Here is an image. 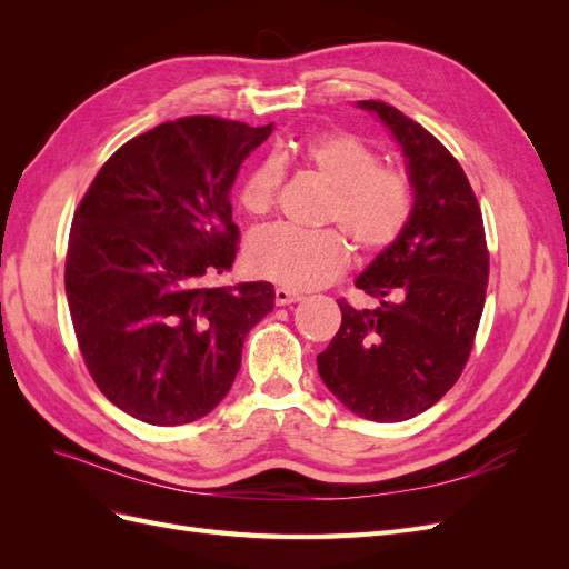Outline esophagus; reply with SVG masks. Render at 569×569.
Here are the masks:
<instances>
[{"label":"esophagus","mask_w":569,"mask_h":569,"mask_svg":"<svg viewBox=\"0 0 569 569\" xmlns=\"http://www.w3.org/2000/svg\"><path fill=\"white\" fill-rule=\"evenodd\" d=\"M301 299H303V295H299V291H291L287 287L274 289V303L278 306H289V303H297Z\"/></svg>","instance_id":"esophagus-1"}]
</instances>
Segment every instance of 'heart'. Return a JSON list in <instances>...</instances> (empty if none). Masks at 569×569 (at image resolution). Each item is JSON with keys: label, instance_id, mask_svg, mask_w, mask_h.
<instances>
[{"label": "heart", "instance_id": "heart-1", "mask_svg": "<svg viewBox=\"0 0 569 569\" xmlns=\"http://www.w3.org/2000/svg\"><path fill=\"white\" fill-rule=\"evenodd\" d=\"M289 159L332 187L325 222L342 232L291 226L258 230L247 244V263L258 278L289 289H313L349 268L351 244L358 253L377 256L408 230L416 213L410 176L403 168L380 163L377 151L349 130L313 132L258 161L239 192V203L249 216H266L278 203Z\"/></svg>", "mask_w": 569, "mask_h": 569}]
</instances>
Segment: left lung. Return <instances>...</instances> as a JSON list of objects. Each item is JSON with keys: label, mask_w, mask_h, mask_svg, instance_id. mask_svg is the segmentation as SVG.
Returning <instances> with one entry per match:
<instances>
[{"label": "left lung", "mask_w": 569, "mask_h": 569, "mask_svg": "<svg viewBox=\"0 0 569 569\" xmlns=\"http://www.w3.org/2000/svg\"><path fill=\"white\" fill-rule=\"evenodd\" d=\"M396 134L408 159L416 213L403 237L356 280L377 301L339 299L341 327L318 372L356 416L401 422L425 412L468 366L489 282L479 201L458 159L387 101H358Z\"/></svg>", "instance_id": "1"}]
</instances>
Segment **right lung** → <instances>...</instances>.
<instances>
[{"label":"right lung","mask_w":569,"mask_h":569,"mask_svg":"<svg viewBox=\"0 0 569 569\" xmlns=\"http://www.w3.org/2000/svg\"><path fill=\"white\" fill-rule=\"evenodd\" d=\"M272 132L184 116L132 137L80 199L66 297L94 385L128 416L184 425L234 382L242 343L272 311L270 282L209 284L232 268L230 187Z\"/></svg>","instance_id":"obj_1"}]
</instances>
